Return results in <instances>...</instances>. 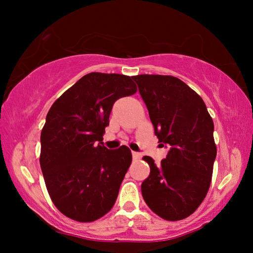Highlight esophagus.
<instances>
[{"label": "esophagus", "instance_id": "1", "mask_svg": "<svg viewBox=\"0 0 253 253\" xmlns=\"http://www.w3.org/2000/svg\"><path fill=\"white\" fill-rule=\"evenodd\" d=\"M131 154H132V158H134V160H138V158H140V154L139 153L131 152Z\"/></svg>", "mask_w": 253, "mask_h": 253}]
</instances>
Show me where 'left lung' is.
Here are the masks:
<instances>
[{
	"mask_svg": "<svg viewBox=\"0 0 253 253\" xmlns=\"http://www.w3.org/2000/svg\"><path fill=\"white\" fill-rule=\"evenodd\" d=\"M147 107L154 132L169 151L151 168L142 183L144 201L162 219L178 221L190 216L202 203L211 184L216 157L214 125L204 101L176 77H132Z\"/></svg>",
	"mask_w": 253,
	"mask_h": 253,
	"instance_id": "1",
	"label": "left lung"
}]
</instances>
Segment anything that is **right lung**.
Returning a JSON list of instances; mask_svg holds the SVG:
<instances>
[{
	"mask_svg": "<svg viewBox=\"0 0 253 253\" xmlns=\"http://www.w3.org/2000/svg\"><path fill=\"white\" fill-rule=\"evenodd\" d=\"M130 77L91 72L51 106L41 131L40 165L53 204L78 222L100 219L114 207L131 163L125 145L102 144L115 101L134 95Z\"/></svg>",
	"mask_w": 253,
	"mask_h": 253,
	"instance_id": "1",
	"label": "right lung"
}]
</instances>
